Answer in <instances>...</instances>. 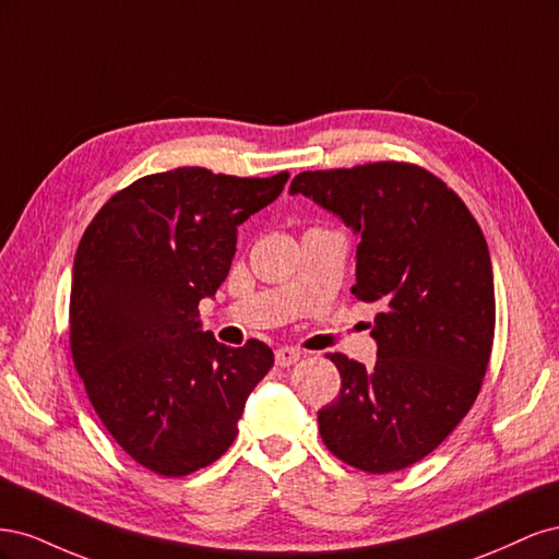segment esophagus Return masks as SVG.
Wrapping results in <instances>:
<instances>
[{"mask_svg":"<svg viewBox=\"0 0 559 559\" xmlns=\"http://www.w3.org/2000/svg\"><path fill=\"white\" fill-rule=\"evenodd\" d=\"M298 359H300V352L294 349V347H280V349L275 352V364H277L280 368H289V366H294Z\"/></svg>","mask_w":559,"mask_h":559,"instance_id":"obj_1","label":"esophagus"}]
</instances>
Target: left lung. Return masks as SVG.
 Returning a JSON list of instances; mask_svg holds the SVG:
<instances>
[{
  "instance_id": "8db88e82",
  "label": "left lung",
  "mask_w": 559,
  "mask_h": 559,
  "mask_svg": "<svg viewBox=\"0 0 559 559\" xmlns=\"http://www.w3.org/2000/svg\"><path fill=\"white\" fill-rule=\"evenodd\" d=\"M306 195L359 235L352 294L376 302L378 361L329 354L341 394L317 413L326 448L392 473L441 445L476 401L495 341V277L462 198L408 163L300 173Z\"/></svg>"
}]
</instances>
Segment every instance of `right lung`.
<instances>
[{
	"instance_id": "right-lung-1",
	"label": "right lung",
	"mask_w": 559,
	"mask_h": 559,
	"mask_svg": "<svg viewBox=\"0 0 559 559\" xmlns=\"http://www.w3.org/2000/svg\"><path fill=\"white\" fill-rule=\"evenodd\" d=\"M275 177L177 167L118 191L74 257L70 343L95 413L134 462L179 478L216 462L273 349L216 343L198 302L228 277L238 226L282 193Z\"/></svg>"
}]
</instances>
